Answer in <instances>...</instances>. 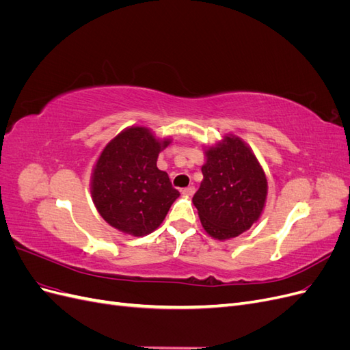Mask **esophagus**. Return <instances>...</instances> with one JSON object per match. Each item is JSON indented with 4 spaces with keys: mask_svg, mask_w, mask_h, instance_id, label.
<instances>
[{
    "mask_svg": "<svg viewBox=\"0 0 350 350\" xmlns=\"http://www.w3.org/2000/svg\"><path fill=\"white\" fill-rule=\"evenodd\" d=\"M194 193H196V188H194V187H185V188L183 189V194L187 196V197H191Z\"/></svg>",
    "mask_w": 350,
    "mask_h": 350,
    "instance_id": "obj_1",
    "label": "esophagus"
}]
</instances>
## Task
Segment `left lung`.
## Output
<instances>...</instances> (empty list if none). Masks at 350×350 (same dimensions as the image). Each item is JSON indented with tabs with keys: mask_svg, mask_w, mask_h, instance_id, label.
<instances>
[{
	"mask_svg": "<svg viewBox=\"0 0 350 350\" xmlns=\"http://www.w3.org/2000/svg\"><path fill=\"white\" fill-rule=\"evenodd\" d=\"M204 179L193 197L210 237L230 239L257 221L267 197V179L256 154L235 135L206 150Z\"/></svg>",
	"mask_w": 350,
	"mask_h": 350,
	"instance_id": "1",
	"label": "left lung"
}]
</instances>
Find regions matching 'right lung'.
Masks as SVG:
<instances>
[{"instance_id": "add662e5", "label": "right lung", "mask_w": 350, "mask_h": 350, "mask_svg": "<svg viewBox=\"0 0 350 350\" xmlns=\"http://www.w3.org/2000/svg\"><path fill=\"white\" fill-rule=\"evenodd\" d=\"M171 143L156 140L144 126H131L111 140L100 153L92 176V197L111 226L144 237L162 224L179 191L156 166L157 156Z\"/></svg>"}]
</instances>
